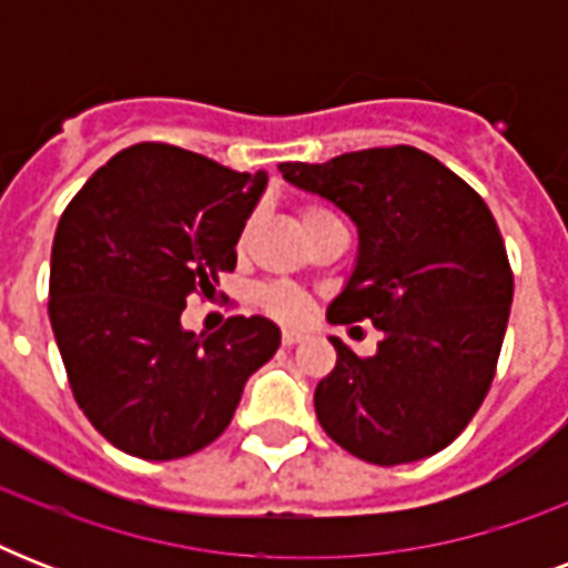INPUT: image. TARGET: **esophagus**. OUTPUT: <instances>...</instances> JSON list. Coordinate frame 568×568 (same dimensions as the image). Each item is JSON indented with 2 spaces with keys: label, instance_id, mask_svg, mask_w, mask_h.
<instances>
[{
  "label": "esophagus",
  "instance_id": "1",
  "mask_svg": "<svg viewBox=\"0 0 568 568\" xmlns=\"http://www.w3.org/2000/svg\"><path fill=\"white\" fill-rule=\"evenodd\" d=\"M303 338H306V336H303L301 329H283V345H288V347L301 345Z\"/></svg>",
  "mask_w": 568,
  "mask_h": 568
}]
</instances>
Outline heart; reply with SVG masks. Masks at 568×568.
<instances>
[{
  "mask_svg": "<svg viewBox=\"0 0 568 568\" xmlns=\"http://www.w3.org/2000/svg\"><path fill=\"white\" fill-rule=\"evenodd\" d=\"M324 214H333V212L318 203L301 205V226L318 221V217H324ZM244 239H247V230H244V235H241V244H244ZM256 301L262 303V310H265L267 315H274V318L280 321H303L306 315H310V301H306L297 288H292V285H283V283L262 285V288L256 292Z\"/></svg>",
  "mask_w": 568,
  "mask_h": 568,
  "instance_id": "heart-1",
  "label": "heart"
}]
</instances>
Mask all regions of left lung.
I'll return each mask as SVG.
<instances>
[{"instance_id": "1", "label": "left lung", "mask_w": 568, "mask_h": 568, "mask_svg": "<svg viewBox=\"0 0 568 568\" xmlns=\"http://www.w3.org/2000/svg\"><path fill=\"white\" fill-rule=\"evenodd\" d=\"M280 173L356 226L354 271L327 321L368 318L383 333L368 359L329 336L336 368L315 388L321 427L374 466L430 457L484 404L510 318V262L489 205L415 146L283 162Z\"/></svg>"}]
</instances>
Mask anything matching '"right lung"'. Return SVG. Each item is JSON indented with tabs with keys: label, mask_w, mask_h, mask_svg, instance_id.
<instances>
[{
	"label": "right lung",
	"mask_w": 568,
	"mask_h": 568,
	"mask_svg": "<svg viewBox=\"0 0 568 568\" xmlns=\"http://www.w3.org/2000/svg\"><path fill=\"white\" fill-rule=\"evenodd\" d=\"M267 189L171 144H135L84 182L61 214L49 321L75 404L141 459H180L226 430L244 383L276 354L280 327L235 315L212 336L182 327L185 297L235 267Z\"/></svg>",
	"instance_id": "1"
}]
</instances>
